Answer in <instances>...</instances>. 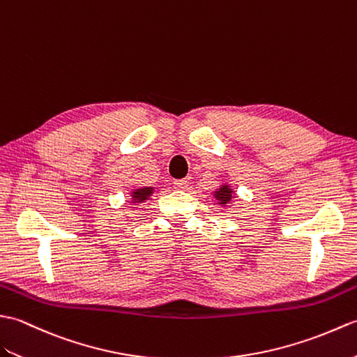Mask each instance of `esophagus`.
Segmentation results:
<instances>
[{"label": "esophagus", "instance_id": "esophagus-1", "mask_svg": "<svg viewBox=\"0 0 357 357\" xmlns=\"http://www.w3.org/2000/svg\"><path fill=\"white\" fill-rule=\"evenodd\" d=\"M174 186H176V189H181V191H185V189H188V186H189V181L186 178H180V180L174 181Z\"/></svg>", "mask_w": 357, "mask_h": 357}]
</instances>
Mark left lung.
<instances>
[{"label": "left lung", "instance_id": "left-lung-1", "mask_svg": "<svg viewBox=\"0 0 357 357\" xmlns=\"http://www.w3.org/2000/svg\"><path fill=\"white\" fill-rule=\"evenodd\" d=\"M213 199H217V203L220 206H226L235 199V191L229 183H223L217 191H213Z\"/></svg>", "mask_w": 357, "mask_h": 357}]
</instances>
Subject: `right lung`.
<instances>
[{
  "label": "right lung",
  "mask_w": 357,
  "mask_h": 357,
  "mask_svg": "<svg viewBox=\"0 0 357 357\" xmlns=\"http://www.w3.org/2000/svg\"><path fill=\"white\" fill-rule=\"evenodd\" d=\"M153 192H154V188H149V186H144V188H137V189H132L131 191V194H130V203L131 204H140V203H144V202H146L149 197L153 195Z\"/></svg>",
  "instance_id": "1"
}]
</instances>
